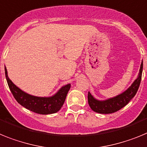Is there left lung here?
<instances>
[{"label": "left lung", "instance_id": "left-lung-1", "mask_svg": "<svg viewBox=\"0 0 147 147\" xmlns=\"http://www.w3.org/2000/svg\"><path fill=\"white\" fill-rule=\"evenodd\" d=\"M143 71V61L141 62V67L139 69L138 78L135 79L132 85L123 92L116 95L113 98H108L107 100H98L91 93L88 92V103L94 112L100 114H110L120 110L121 108L127 105L131 99L134 98L137 93L141 81Z\"/></svg>", "mask_w": 147, "mask_h": 147}]
</instances>
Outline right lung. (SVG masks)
<instances>
[{"mask_svg": "<svg viewBox=\"0 0 147 147\" xmlns=\"http://www.w3.org/2000/svg\"><path fill=\"white\" fill-rule=\"evenodd\" d=\"M5 75L10 91L18 103L26 109L38 114H53L58 112L63 105L66 95L71 87L68 84L63 86L55 95L50 97H38L29 95L18 87L9 79L6 66Z\"/></svg>", "mask_w": 147, "mask_h": 147, "instance_id": "right-lung-1", "label": "right lung"}]
</instances>
